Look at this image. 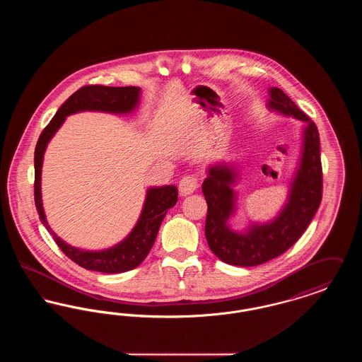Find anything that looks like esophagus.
<instances>
[{
	"instance_id": "34e87169",
	"label": "esophagus",
	"mask_w": 362,
	"mask_h": 362,
	"mask_svg": "<svg viewBox=\"0 0 362 362\" xmlns=\"http://www.w3.org/2000/svg\"><path fill=\"white\" fill-rule=\"evenodd\" d=\"M197 187H198V179L194 175H187L182 177V180L179 182V194L182 197H187L189 194H192Z\"/></svg>"
}]
</instances>
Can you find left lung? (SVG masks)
I'll list each match as a JSON object with an SVG mask.
<instances>
[{"label":"left lung","instance_id":"8db88e82","mask_svg":"<svg viewBox=\"0 0 362 362\" xmlns=\"http://www.w3.org/2000/svg\"><path fill=\"white\" fill-rule=\"evenodd\" d=\"M269 96V110L305 123L301 155L285 206L269 223H252L241 232L233 230L228 221L236 211L238 194L233 187L239 180L238 170L228 163L213 164L202 183L209 248L217 258L233 266H258L284 254L305 232L322 201L323 173L316 124L279 88H270Z\"/></svg>","mask_w":362,"mask_h":362}]
</instances>
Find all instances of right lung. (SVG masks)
Masks as SVG:
<instances>
[{
  "instance_id": "obj_1",
  "label": "right lung",
  "mask_w": 362,
  "mask_h": 362,
  "mask_svg": "<svg viewBox=\"0 0 362 362\" xmlns=\"http://www.w3.org/2000/svg\"><path fill=\"white\" fill-rule=\"evenodd\" d=\"M141 88L138 86H86L74 92L69 99L59 107L50 123L45 127L35 148V206L39 218L61 251L78 266L86 270L99 273H124L136 269L146 258L155 244L156 236L161 221L168 209L177 202V189L175 186L149 187L141 216L133 230L126 239L111 248L102 251H89L71 247L55 235L47 224L42 204V165L47 144L71 114L81 111H102L110 114H132L139 104Z\"/></svg>"
}]
</instances>
